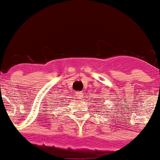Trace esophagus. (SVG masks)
<instances>
[{"mask_svg": "<svg viewBox=\"0 0 160 160\" xmlns=\"http://www.w3.org/2000/svg\"><path fill=\"white\" fill-rule=\"evenodd\" d=\"M76 94H77V96L79 98V99H81L82 96H83V93H82L81 92H77Z\"/></svg>", "mask_w": 160, "mask_h": 160, "instance_id": "esophagus-1", "label": "esophagus"}]
</instances>
